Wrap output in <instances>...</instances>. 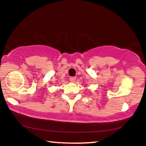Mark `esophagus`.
Returning <instances> with one entry per match:
<instances>
[{
  "label": "esophagus",
  "instance_id": "esophagus-1",
  "mask_svg": "<svg viewBox=\"0 0 146 146\" xmlns=\"http://www.w3.org/2000/svg\"><path fill=\"white\" fill-rule=\"evenodd\" d=\"M69 80L71 82H75V80H76V78H75V77H71V78H69Z\"/></svg>",
  "mask_w": 146,
  "mask_h": 146
}]
</instances>
